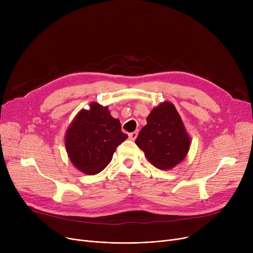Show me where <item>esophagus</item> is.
Wrapping results in <instances>:
<instances>
[{
	"label": "esophagus",
	"instance_id": "obj_1",
	"mask_svg": "<svg viewBox=\"0 0 253 253\" xmlns=\"http://www.w3.org/2000/svg\"><path fill=\"white\" fill-rule=\"evenodd\" d=\"M137 134H138V131L131 132V133H129V138H130L131 140H135L136 137H137Z\"/></svg>",
	"mask_w": 253,
	"mask_h": 253
}]
</instances>
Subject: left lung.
Returning <instances> with one entry per match:
<instances>
[{"mask_svg": "<svg viewBox=\"0 0 253 253\" xmlns=\"http://www.w3.org/2000/svg\"><path fill=\"white\" fill-rule=\"evenodd\" d=\"M135 143L155 167L168 170L183 160L191 141L175 106L165 101L151 112Z\"/></svg>", "mask_w": 253, "mask_h": 253, "instance_id": "obj_1", "label": "left lung"}]
</instances>
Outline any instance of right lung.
<instances>
[{
    "label": "right lung",
    "instance_id": "obj_1",
    "mask_svg": "<svg viewBox=\"0 0 253 253\" xmlns=\"http://www.w3.org/2000/svg\"><path fill=\"white\" fill-rule=\"evenodd\" d=\"M127 137L108 106L93 102L90 110H82L74 119L66 132L65 148L72 163L85 174L93 175L110 164L117 147Z\"/></svg>",
    "mask_w": 253,
    "mask_h": 253
}]
</instances>
